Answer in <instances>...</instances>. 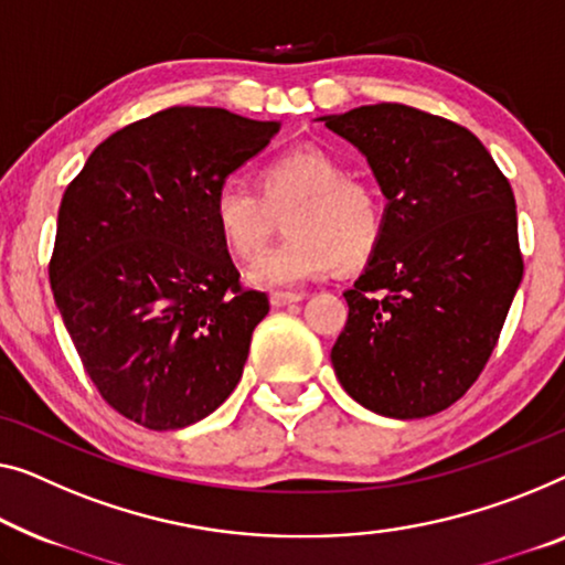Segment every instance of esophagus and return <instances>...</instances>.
Returning a JSON list of instances; mask_svg holds the SVG:
<instances>
[{
	"instance_id": "esophagus-1",
	"label": "esophagus",
	"mask_w": 565,
	"mask_h": 565,
	"mask_svg": "<svg viewBox=\"0 0 565 565\" xmlns=\"http://www.w3.org/2000/svg\"><path fill=\"white\" fill-rule=\"evenodd\" d=\"M305 299V294H291V291H274L271 294V307L281 309V307H289V305H297V301Z\"/></svg>"
}]
</instances>
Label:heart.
Wrapping results in <instances>:
<instances>
[{
    "label": "heart",
    "instance_id": "b5f03b06",
    "mask_svg": "<svg viewBox=\"0 0 565 565\" xmlns=\"http://www.w3.org/2000/svg\"><path fill=\"white\" fill-rule=\"evenodd\" d=\"M289 238L248 266L246 279L266 289H294L322 279L334 260L358 264L375 246L383 210L375 190L348 174L340 159L319 147H299L271 159L260 172V192L241 180L215 190L213 217L235 256H256L271 238L276 215L288 210Z\"/></svg>",
    "mask_w": 565,
    "mask_h": 565
}]
</instances>
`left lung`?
<instances>
[{"mask_svg":"<svg viewBox=\"0 0 565 565\" xmlns=\"http://www.w3.org/2000/svg\"><path fill=\"white\" fill-rule=\"evenodd\" d=\"M317 121L363 151L388 200L332 348L373 414L424 418L477 381L523 281L515 195L475 134L403 104Z\"/></svg>","mask_w":565,"mask_h":565,"instance_id":"1","label":"left lung"}]
</instances>
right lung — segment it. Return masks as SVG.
I'll return each instance as SVG.
<instances>
[{"label":"right lung","instance_id":"right-lung-1","mask_svg":"<svg viewBox=\"0 0 565 565\" xmlns=\"http://www.w3.org/2000/svg\"><path fill=\"white\" fill-rule=\"evenodd\" d=\"M279 129L174 106L100 141L67 184L55 305L104 401L151 431L198 424L241 381L268 297L241 286L213 198Z\"/></svg>","mask_w":565,"mask_h":565}]
</instances>
